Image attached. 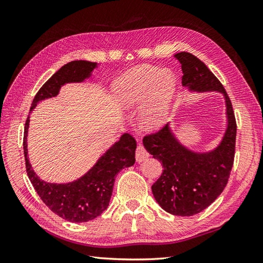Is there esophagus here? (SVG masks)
Listing matches in <instances>:
<instances>
[{"instance_id": "esophagus-1", "label": "esophagus", "mask_w": 263, "mask_h": 263, "mask_svg": "<svg viewBox=\"0 0 263 263\" xmlns=\"http://www.w3.org/2000/svg\"><path fill=\"white\" fill-rule=\"evenodd\" d=\"M149 157L148 151L145 149V147L142 145H139L136 149V160L137 162H141L146 160V159Z\"/></svg>"}]
</instances>
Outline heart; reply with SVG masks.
<instances>
[{
	"label": "heart",
	"instance_id": "1",
	"mask_svg": "<svg viewBox=\"0 0 263 263\" xmlns=\"http://www.w3.org/2000/svg\"><path fill=\"white\" fill-rule=\"evenodd\" d=\"M176 85V78L171 72H162L156 67L140 66L117 79L114 93L117 101L126 107L136 106L147 98L144 107L145 123L149 127H157L164 121Z\"/></svg>",
	"mask_w": 263,
	"mask_h": 263
}]
</instances>
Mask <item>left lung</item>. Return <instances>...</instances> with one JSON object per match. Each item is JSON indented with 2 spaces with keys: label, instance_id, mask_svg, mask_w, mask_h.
Segmentation results:
<instances>
[{
  "label": "left lung",
  "instance_id": "left-lung-1",
  "mask_svg": "<svg viewBox=\"0 0 263 263\" xmlns=\"http://www.w3.org/2000/svg\"><path fill=\"white\" fill-rule=\"evenodd\" d=\"M182 68V85L192 92L216 91L226 102L227 129L220 144L208 153L190 150L174 136L169 124L145 136L144 146L162 163L163 172L151 186L158 204L172 215L192 216L204 211L225 189L235 157L237 125L224 86L194 54H174Z\"/></svg>",
  "mask_w": 263,
  "mask_h": 263
}]
</instances>
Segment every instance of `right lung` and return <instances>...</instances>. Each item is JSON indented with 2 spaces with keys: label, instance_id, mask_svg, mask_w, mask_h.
I'll list each match as a JSON object with an SVG mask.
<instances>
[{
  "label": "right lung",
  "instance_id": "obj_1",
  "mask_svg": "<svg viewBox=\"0 0 263 263\" xmlns=\"http://www.w3.org/2000/svg\"><path fill=\"white\" fill-rule=\"evenodd\" d=\"M97 67V62L85 60L71 61L61 67L39 89L31 103L30 112L38 102L58 95L62 85L84 81ZM28 126L29 115L24 129V155L27 176L42 201L54 214L71 222H84L100 216L108 206L116 174L135 163V138L129 134H124L83 177L72 182L57 184L39 179L31 169L27 156Z\"/></svg>",
  "mask_w": 263,
  "mask_h": 263
}]
</instances>
